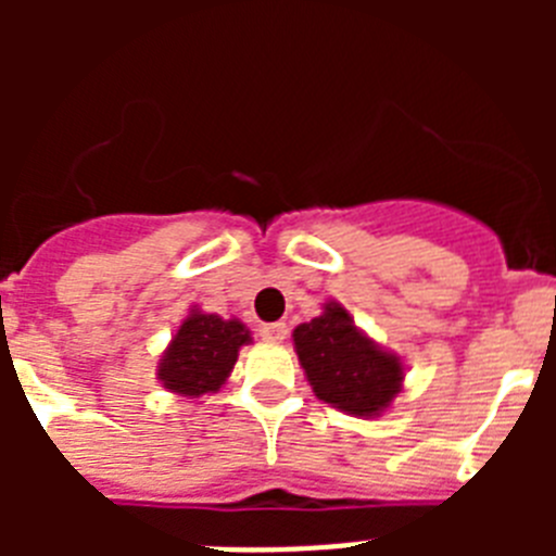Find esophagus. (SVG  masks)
Here are the masks:
<instances>
[{"mask_svg": "<svg viewBox=\"0 0 556 556\" xmlns=\"http://www.w3.org/2000/svg\"><path fill=\"white\" fill-rule=\"evenodd\" d=\"M258 333H262L264 342H281V339H287L289 328L287 323H264V326L258 328Z\"/></svg>", "mask_w": 556, "mask_h": 556, "instance_id": "34e87169", "label": "esophagus"}]
</instances>
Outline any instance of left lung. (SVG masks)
<instances>
[{
    "instance_id": "obj_1",
    "label": "left lung",
    "mask_w": 556,
    "mask_h": 556,
    "mask_svg": "<svg viewBox=\"0 0 556 556\" xmlns=\"http://www.w3.org/2000/svg\"><path fill=\"white\" fill-rule=\"evenodd\" d=\"M292 339L314 395L333 409L376 417L401 392V356L358 331L339 303H326L320 317L294 328Z\"/></svg>"
}]
</instances>
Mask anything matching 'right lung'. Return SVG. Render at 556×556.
Segmentation results:
<instances>
[{
    "mask_svg": "<svg viewBox=\"0 0 556 556\" xmlns=\"http://www.w3.org/2000/svg\"><path fill=\"white\" fill-rule=\"evenodd\" d=\"M248 342L250 331L244 323L191 308L161 356L159 381L184 397L217 392L233 370L239 348Z\"/></svg>",
    "mask_w": 556,
    "mask_h": 556,
    "instance_id": "obj_1",
    "label": "right lung"
}]
</instances>
